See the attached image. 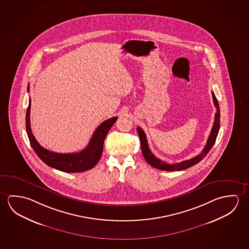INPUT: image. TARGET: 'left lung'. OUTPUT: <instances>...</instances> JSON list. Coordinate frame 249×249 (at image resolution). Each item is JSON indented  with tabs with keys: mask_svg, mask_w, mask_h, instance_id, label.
Here are the masks:
<instances>
[{
	"mask_svg": "<svg viewBox=\"0 0 249 249\" xmlns=\"http://www.w3.org/2000/svg\"><path fill=\"white\" fill-rule=\"evenodd\" d=\"M213 101L214 103V106L216 107V113L214 115V123L213 125L212 130L210 133V135L208 139V142L206 146L204 147L202 152L196 155V157L192 158L190 160H183L181 162L176 164H167L166 162L162 161L161 160L158 159L157 157H155V155L152 154L148 144H147V136L145 135L144 131L141 128V127H137V132H138L139 137L141 140V146H142V152L144 159L146 160L147 163L149 164L150 166L153 167H155L160 170H164V171H180V170H184L187 169L188 167H192L196 164L199 163L201 160L203 159L206 155H208V152L212 148L213 144L215 142L217 135L219 133V129H220V107H219V103L216 99L215 95L212 93Z\"/></svg>",
	"mask_w": 249,
	"mask_h": 249,
	"instance_id": "8db88e82",
	"label": "left lung"
}]
</instances>
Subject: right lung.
<instances>
[{
    "label": "right lung",
    "instance_id": "add662e5",
    "mask_svg": "<svg viewBox=\"0 0 249 249\" xmlns=\"http://www.w3.org/2000/svg\"><path fill=\"white\" fill-rule=\"evenodd\" d=\"M29 90V87H28V91ZM30 108L31 101L29 100V107L26 112V130L31 147L44 163L49 167L67 173L87 171L98 163L102 156L103 143L107 134L117 120V117H113L100 124L91 137L89 145L83 150L71 154H59L41 147L35 138L30 126Z\"/></svg>",
    "mask_w": 249,
    "mask_h": 249
}]
</instances>
